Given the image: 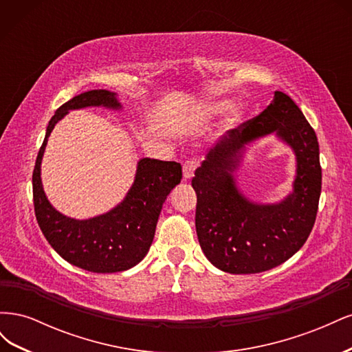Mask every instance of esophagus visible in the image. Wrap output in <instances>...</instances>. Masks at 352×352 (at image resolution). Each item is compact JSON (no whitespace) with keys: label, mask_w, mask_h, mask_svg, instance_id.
I'll return each mask as SVG.
<instances>
[{"label":"esophagus","mask_w":352,"mask_h":352,"mask_svg":"<svg viewBox=\"0 0 352 352\" xmlns=\"http://www.w3.org/2000/svg\"><path fill=\"white\" fill-rule=\"evenodd\" d=\"M195 170H197V162H195V160H192V158H188L186 162L184 163V177L185 179H190V177L194 176Z\"/></svg>","instance_id":"1"}]
</instances>
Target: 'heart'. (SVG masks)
Returning <instances> with one entry per match:
<instances>
[{
    "instance_id": "heart-1",
    "label": "heart",
    "mask_w": 352,
    "mask_h": 352,
    "mask_svg": "<svg viewBox=\"0 0 352 352\" xmlns=\"http://www.w3.org/2000/svg\"><path fill=\"white\" fill-rule=\"evenodd\" d=\"M214 110H217V111H219V110H221V107H216ZM235 116H238V113H236V111H235Z\"/></svg>"
}]
</instances>
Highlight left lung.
Listing matches in <instances>:
<instances>
[{"instance_id": "8db88e82", "label": "left lung", "mask_w": 352, "mask_h": 352, "mask_svg": "<svg viewBox=\"0 0 352 352\" xmlns=\"http://www.w3.org/2000/svg\"><path fill=\"white\" fill-rule=\"evenodd\" d=\"M272 131L297 155L294 192L280 205L258 206L243 199L231 177L239 151L255 137ZM195 226L206 257L233 274L270 270L305 243L314 226L322 190L317 136L300 107L276 91L270 105L254 119L228 131L195 170Z\"/></svg>"}]
</instances>
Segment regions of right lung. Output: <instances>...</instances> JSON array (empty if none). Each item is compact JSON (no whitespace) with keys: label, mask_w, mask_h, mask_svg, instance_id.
I'll use <instances>...</instances> for the list:
<instances>
[{"label":"right lung","mask_w":352,"mask_h":352,"mask_svg":"<svg viewBox=\"0 0 352 352\" xmlns=\"http://www.w3.org/2000/svg\"><path fill=\"white\" fill-rule=\"evenodd\" d=\"M91 105L120 109L116 95L105 89L83 92L65 102L51 117L32 175L38 225L52 248L70 264L94 273H116L133 267L150 250L163 202L182 179L176 162L142 158L135 182L122 204L107 214L74 220L51 207L41 184V160L56 123L67 114Z\"/></svg>","instance_id":"1"}]
</instances>
